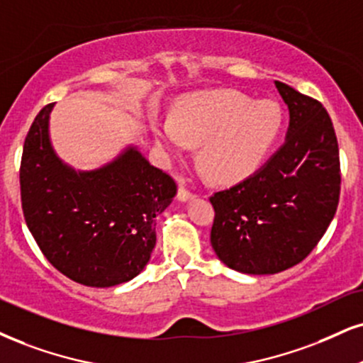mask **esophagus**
Returning <instances> with one entry per match:
<instances>
[{"mask_svg":"<svg viewBox=\"0 0 363 363\" xmlns=\"http://www.w3.org/2000/svg\"><path fill=\"white\" fill-rule=\"evenodd\" d=\"M177 199L180 200V202H189V200H194L195 199V195L191 194V191L186 190L185 186H180V189H178Z\"/></svg>","mask_w":363,"mask_h":363,"instance_id":"esophagus-1","label":"esophagus"}]
</instances>
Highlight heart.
<instances>
[{
    "mask_svg": "<svg viewBox=\"0 0 363 363\" xmlns=\"http://www.w3.org/2000/svg\"><path fill=\"white\" fill-rule=\"evenodd\" d=\"M283 128L274 101H252L235 91H212L182 97L172 118L153 119L151 129L163 153L183 160L199 146L205 172L217 180H245L266 161Z\"/></svg>",
    "mask_w": 363,
    "mask_h": 363,
    "instance_id": "heart-1",
    "label": "heart"
}]
</instances>
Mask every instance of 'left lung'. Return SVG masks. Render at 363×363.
Masks as SVG:
<instances>
[{
  "label": "left lung",
  "mask_w": 363,
  "mask_h": 363,
  "mask_svg": "<svg viewBox=\"0 0 363 363\" xmlns=\"http://www.w3.org/2000/svg\"><path fill=\"white\" fill-rule=\"evenodd\" d=\"M289 111L283 146L262 168L210 199V242L244 274H276L301 262L333 220L340 196L338 143L318 101L274 80Z\"/></svg>",
  "instance_id": "8db88e82"
}]
</instances>
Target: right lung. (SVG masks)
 <instances>
[{"mask_svg":"<svg viewBox=\"0 0 363 363\" xmlns=\"http://www.w3.org/2000/svg\"><path fill=\"white\" fill-rule=\"evenodd\" d=\"M53 106L40 111L21 156V207L43 256L75 283L111 288L145 269L156 244V217L177 185L128 145L96 169H75L50 140Z\"/></svg>","mask_w":363,"mask_h":363,"instance_id":"1","label":"right lung"}]
</instances>
